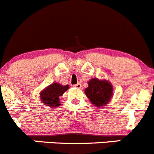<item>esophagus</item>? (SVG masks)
<instances>
[{"label":"esophagus","instance_id":"esophagus-1","mask_svg":"<svg viewBox=\"0 0 154 154\" xmlns=\"http://www.w3.org/2000/svg\"><path fill=\"white\" fill-rule=\"evenodd\" d=\"M74 87L75 88H77V89H80L81 88V84L80 83H77V84L74 85Z\"/></svg>","mask_w":154,"mask_h":154}]
</instances>
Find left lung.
Instances as JSON below:
<instances>
[{
  "instance_id": "8db88e82",
  "label": "left lung",
  "mask_w": 154,
  "mask_h": 154,
  "mask_svg": "<svg viewBox=\"0 0 154 154\" xmlns=\"http://www.w3.org/2000/svg\"><path fill=\"white\" fill-rule=\"evenodd\" d=\"M88 87L84 90L90 102L97 107L107 105L113 97V85L107 80L93 77L87 82Z\"/></svg>"
}]
</instances>
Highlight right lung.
Returning <instances> with one entry per match:
<instances>
[{
    "mask_svg": "<svg viewBox=\"0 0 154 154\" xmlns=\"http://www.w3.org/2000/svg\"><path fill=\"white\" fill-rule=\"evenodd\" d=\"M69 89V85H62L59 83H53L40 92V98L47 108L58 107L60 105V98L64 92Z\"/></svg>",
    "mask_w": 154,
    "mask_h": 154,
    "instance_id": "right-lung-1",
    "label": "right lung"
}]
</instances>
